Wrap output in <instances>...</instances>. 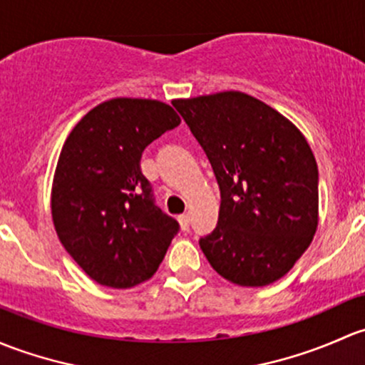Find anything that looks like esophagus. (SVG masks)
<instances>
[{"mask_svg":"<svg viewBox=\"0 0 365 365\" xmlns=\"http://www.w3.org/2000/svg\"><path fill=\"white\" fill-rule=\"evenodd\" d=\"M178 220H179V225H181V230L187 232V228H190V214H181Z\"/></svg>","mask_w":365,"mask_h":365,"instance_id":"1","label":"esophagus"}]
</instances>
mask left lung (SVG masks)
I'll return each instance as SVG.
<instances>
[{
  "mask_svg": "<svg viewBox=\"0 0 365 365\" xmlns=\"http://www.w3.org/2000/svg\"><path fill=\"white\" fill-rule=\"evenodd\" d=\"M202 145L221 193L217 225L200 237L212 269L240 287L283 277L318 227V167L304 135L239 91L172 101Z\"/></svg>",
  "mask_w": 365,
  "mask_h": 365,
  "instance_id": "left-lung-1",
  "label": "left lung"
}]
</instances>
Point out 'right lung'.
I'll use <instances>...</instances> for the list:
<instances>
[{"mask_svg": "<svg viewBox=\"0 0 365 365\" xmlns=\"http://www.w3.org/2000/svg\"><path fill=\"white\" fill-rule=\"evenodd\" d=\"M179 125L170 105L114 98L89 110L63 145L52 221L70 257L103 287L148 281L179 232L140 170L144 149Z\"/></svg>", "mask_w": 365, "mask_h": 365, "instance_id": "add662e5", "label": "right lung"}]
</instances>
